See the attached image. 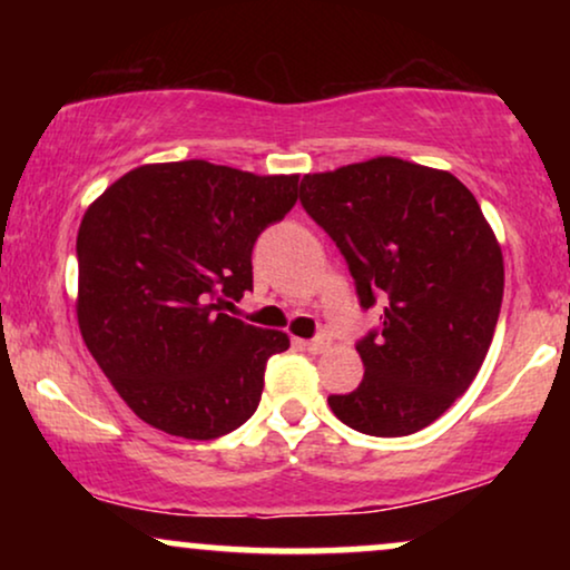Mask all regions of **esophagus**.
<instances>
[{
	"label": "esophagus",
	"instance_id": "34e87169",
	"mask_svg": "<svg viewBox=\"0 0 570 570\" xmlns=\"http://www.w3.org/2000/svg\"><path fill=\"white\" fill-rule=\"evenodd\" d=\"M298 345L306 350L311 355H322L326 353V347H330V340L326 337H316V340H298Z\"/></svg>",
	"mask_w": 570,
	"mask_h": 570
}]
</instances>
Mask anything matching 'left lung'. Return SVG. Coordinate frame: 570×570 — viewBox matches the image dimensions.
<instances>
[{
  "instance_id": "8db88e82",
  "label": "left lung",
  "mask_w": 570,
  "mask_h": 570,
  "mask_svg": "<svg viewBox=\"0 0 570 570\" xmlns=\"http://www.w3.org/2000/svg\"><path fill=\"white\" fill-rule=\"evenodd\" d=\"M301 205L330 233L361 306L384 298L379 334L357 342L363 381L330 407L355 431H423L485 361L503 301V254L474 194L449 170L379 155L306 174Z\"/></svg>"
}]
</instances>
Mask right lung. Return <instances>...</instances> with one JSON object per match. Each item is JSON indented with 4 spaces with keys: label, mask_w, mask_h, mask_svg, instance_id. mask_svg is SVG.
Masks as SVG:
<instances>
[{
    "label": "right lung",
    "mask_w": 570,
    "mask_h": 570,
    "mask_svg": "<svg viewBox=\"0 0 570 570\" xmlns=\"http://www.w3.org/2000/svg\"><path fill=\"white\" fill-rule=\"evenodd\" d=\"M298 174L207 160L147 163L85 209L77 324L111 386L147 425L209 441L244 425L285 332L223 314L252 291V248L298 199Z\"/></svg>",
    "instance_id": "1"
}]
</instances>
